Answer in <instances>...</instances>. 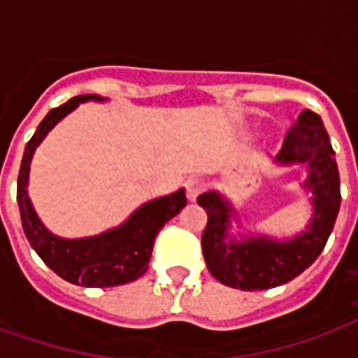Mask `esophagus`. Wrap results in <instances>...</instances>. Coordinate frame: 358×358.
Wrapping results in <instances>:
<instances>
[{"instance_id": "34e87169", "label": "esophagus", "mask_w": 358, "mask_h": 358, "mask_svg": "<svg viewBox=\"0 0 358 358\" xmlns=\"http://www.w3.org/2000/svg\"><path fill=\"white\" fill-rule=\"evenodd\" d=\"M203 189H205V182H203V178H199V176H189V178H187L186 182L187 199L195 201V199H197V195L201 194Z\"/></svg>"}]
</instances>
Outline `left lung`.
Returning <instances> with one entry per match:
<instances>
[{
	"mask_svg": "<svg viewBox=\"0 0 358 358\" xmlns=\"http://www.w3.org/2000/svg\"><path fill=\"white\" fill-rule=\"evenodd\" d=\"M276 163L307 164L308 171L303 187L313 195V215L305 232L289 240H274L261 234L238 240L228 232L232 218L238 217L232 203L218 192H205L197 197L207 213L201 238L203 257L220 284L243 292L287 284L315 263L330 238L341 194L338 163L322 118L313 110H303L285 134Z\"/></svg>",
	"mask_w": 358,
	"mask_h": 358,
	"instance_id": "left-lung-1",
	"label": "left lung"
}]
</instances>
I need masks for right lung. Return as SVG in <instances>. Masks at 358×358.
I'll return each instance as SVG.
<instances>
[{
    "label": "right lung",
    "instance_id": "right-lung-1",
    "mask_svg": "<svg viewBox=\"0 0 358 358\" xmlns=\"http://www.w3.org/2000/svg\"><path fill=\"white\" fill-rule=\"evenodd\" d=\"M86 101H103V97L90 94L76 95L57 109H51L40 122L24 148L17 182V201L22 228L30 245L57 276L84 287H113L134 282L141 274H145L149 257L153 253L155 236L172 217H176L184 209L186 194L184 189H178L174 194L143 203L122 224L99 236L65 240L51 234L38 218L28 197L30 163L36 148L42 143L51 128Z\"/></svg>",
    "mask_w": 358,
    "mask_h": 358
}]
</instances>
